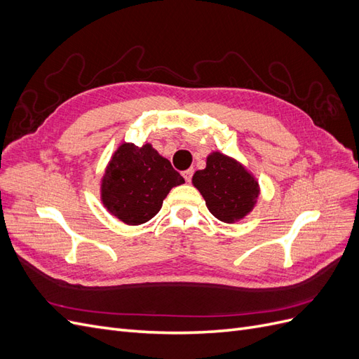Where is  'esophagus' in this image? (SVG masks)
Instances as JSON below:
<instances>
[{
    "mask_svg": "<svg viewBox=\"0 0 359 359\" xmlns=\"http://www.w3.org/2000/svg\"><path fill=\"white\" fill-rule=\"evenodd\" d=\"M193 173H194L193 169H187V170L182 172V177H184V180H186L187 182H190L191 178H193Z\"/></svg>",
    "mask_w": 359,
    "mask_h": 359,
    "instance_id": "1",
    "label": "esophagus"
}]
</instances>
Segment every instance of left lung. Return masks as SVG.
<instances>
[{"label": "left lung", "instance_id": "obj_1", "mask_svg": "<svg viewBox=\"0 0 359 359\" xmlns=\"http://www.w3.org/2000/svg\"><path fill=\"white\" fill-rule=\"evenodd\" d=\"M193 184L203 196L210 212L224 223L243 219L253 210L259 186L233 158L212 153L206 168L193 175Z\"/></svg>", "mask_w": 359, "mask_h": 359}]
</instances>
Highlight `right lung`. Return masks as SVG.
Masks as SVG:
<instances>
[{
	"instance_id": "1",
	"label": "right lung",
	"mask_w": 359,
	"mask_h": 359,
	"mask_svg": "<svg viewBox=\"0 0 359 359\" xmlns=\"http://www.w3.org/2000/svg\"><path fill=\"white\" fill-rule=\"evenodd\" d=\"M184 178L149 144H123L106 169L102 201L127 224H142L160 211L163 199Z\"/></svg>"
}]
</instances>
